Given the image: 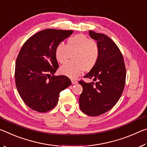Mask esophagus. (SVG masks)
I'll list each match as a JSON object with an SVG mask.
<instances>
[{
	"label": "esophagus",
	"instance_id": "esophagus-1",
	"mask_svg": "<svg viewBox=\"0 0 147 147\" xmlns=\"http://www.w3.org/2000/svg\"><path fill=\"white\" fill-rule=\"evenodd\" d=\"M71 82H72V84H76L78 83V81L75 80H72Z\"/></svg>",
	"mask_w": 147,
	"mask_h": 147
}]
</instances>
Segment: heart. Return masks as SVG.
<instances>
[{"mask_svg": "<svg viewBox=\"0 0 147 147\" xmlns=\"http://www.w3.org/2000/svg\"><path fill=\"white\" fill-rule=\"evenodd\" d=\"M67 45L59 43L55 50L57 61L61 64L72 60L59 69V73L71 78H76L83 71H91L100 58V49L95 41L83 34H78L67 39Z\"/></svg>", "mask_w": 147, "mask_h": 147, "instance_id": "heart-1", "label": "heart"}]
</instances>
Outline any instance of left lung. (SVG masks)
Wrapping results in <instances>:
<instances>
[{
	"label": "left lung",
	"mask_w": 147,
	"mask_h": 147,
	"mask_svg": "<svg viewBox=\"0 0 147 147\" xmlns=\"http://www.w3.org/2000/svg\"><path fill=\"white\" fill-rule=\"evenodd\" d=\"M89 34L97 41L100 55L96 66L84 77L96 82H78L83 88L79 103L86 115L98 116L111 109L120 98L125 86L126 67L123 54L112 39L92 30Z\"/></svg>",
	"instance_id": "1"
}]
</instances>
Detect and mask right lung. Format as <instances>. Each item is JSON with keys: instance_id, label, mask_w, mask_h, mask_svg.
I'll list each match as a JSON object with an SVG mask.
<instances>
[{"instance_id": "add662e5", "label": "right lung", "mask_w": 147, "mask_h": 147, "mask_svg": "<svg viewBox=\"0 0 147 147\" xmlns=\"http://www.w3.org/2000/svg\"><path fill=\"white\" fill-rule=\"evenodd\" d=\"M73 32L43 30L27 39L20 50L15 69L16 84L22 100L33 110L44 113L53 109L60 92L72 84L67 76L54 74L59 67L56 47Z\"/></svg>"}]
</instances>
